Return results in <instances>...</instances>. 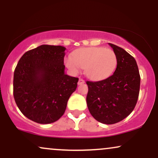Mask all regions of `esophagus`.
Returning <instances> with one entry per match:
<instances>
[{
	"label": "esophagus",
	"instance_id": "1",
	"mask_svg": "<svg viewBox=\"0 0 158 158\" xmlns=\"http://www.w3.org/2000/svg\"><path fill=\"white\" fill-rule=\"evenodd\" d=\"M85 83V80L83 79H79V81H78V85H82V84H84Z\"/></svg>",
	"mask_w": 158,
	"mask_h": 158
}]
</instances>
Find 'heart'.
Returning a JSON list of instances; mask_svg holds the SVG:
<instances>
[{"label":"heart","instance_id":"obj_1","mask_svg":"<svg viewBox=\"0 0 158 158\" xmlns=\"http://www.w3.org/2000/svg\"><path fill=\"white\" fill-rule=\"evenodd\" d=\"M67 67L74 73L85 68L90 79L99 80L109 77L117 66V55L113 50L105 48H88L77 50L73 58L68 57Z\"/></svg>","mask_w":158,"mask_h":158}]
</instances>
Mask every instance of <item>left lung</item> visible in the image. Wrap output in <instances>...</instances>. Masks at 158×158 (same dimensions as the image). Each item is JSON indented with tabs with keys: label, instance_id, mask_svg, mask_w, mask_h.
Segmentation results:
<instances>
[{
	"label": "left lung",
	"instance_id": "left-lung-1",
	"mask_svg": "<svg viewBox=\"0 0 158 158\" xmlns=\"http://www.w3.org/2000/svg\"><path fill=\"white\" fill-rule=\"evenodd\" d=\"M117 55L114 73L106 79L87 81V106L94 118L104 124L122 121L134 110L139 97L140 76L133 56L109 43Z\"/></svg>",
	"mask_w": 158,
	"mask_h": 158
}]
</instances>
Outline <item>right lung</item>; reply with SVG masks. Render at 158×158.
Returning a JSON list of instances; mask_svg holds the SVG:
<instances>
[{
	"instance_id": "obj_1",
	"label": "right lung",
	"mask_w": 158,
	"mask_h": 158,
	"mask_svg": "<svg viewBox=\"0 0 158 158\" xmlns=\"http://www.w3.org/2000/svg\"><path fill=\"white\" fill-rule=\"evenodd\" d=\"M62 46L41 45L21 56L14 72L13 96L25 117L40 124L63 115L79 79L64 73Z\"/></svg>"
}]
</instances>
